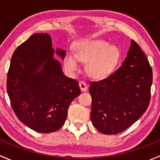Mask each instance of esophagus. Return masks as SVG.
<instances>
[{
  "mask_svg": "<svg viewBox=\"0 0 160 160\" xmlns=\"http://www.w3.org/2000/svg\"><path fill=\"white\" fill-rule=\"evenodd\" d=\"M79 86H80V90H81V91H87V90H88V84H87L85 82L83 81H80V83H79Z\"/></svg>",
  "mask_w": 160,
  "mask_h": 160,
  "instance_id": "esophagus-1",
  "label": "esophagus"
}]
</instances>
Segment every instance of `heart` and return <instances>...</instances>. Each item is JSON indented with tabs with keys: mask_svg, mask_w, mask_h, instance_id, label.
Wrapping results in <instances>:
<instances>
[{
	"mask_svg": "<svg viewBox=\"0 0 160 160\" xmlns=\"http://www.w3.org/2000/svg\"><path fill=\"white\" fill-rule=\"evenodd\" d=\"M77 53L67 51L63 58L66 70L75 73L80 69V61L87 62V72L92 78L102 80L111 75L121 57L120 50L102 39H86L76 46Z\"/></svg>",
	"mask_w": 160,
	"mask_h": 160,
	"instance_id": "b5f03b06",
	"label": "heart"
}]
</instances>
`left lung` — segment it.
Listing matches in <instances>:
<instances>
[{"label": "left lung", "instance_id": "1", "mask_svg": "<svg viewBox=\"0 0 160 160\" xmlns=\"http://www.w3.org/2000/svg\"><path fill=\"white\" fill-rule=\"evenodd\" d=\"M152 70L135 41L118 70L106 79L90 82V118L100 132L115 135L135 123L148 108Z\"/></svg>", "mask_w": 160, "mask_h": 160}]
</instances>
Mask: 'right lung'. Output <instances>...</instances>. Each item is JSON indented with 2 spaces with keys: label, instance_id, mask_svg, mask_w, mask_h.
<instances>
[{
  "label": "right lung",
  "instance_id": "add662e5",
  "mask_svg": "<svg viewBox=\"0 0 160 160\" xmlns=\"http://www.w3.org/2000/svg\"><path fill=\"white\" fill-rule=\"evenodd\" d=\"M56 53L63 59L66 50L54 49L49 34L35 33L12 55L7 92L18 118L41 133L59 130L69 106L80 94L77 80L62 72Z\"/></svg>",
  "mask_w": 160,
  "mask_h": 160
}]
</instances>
